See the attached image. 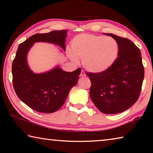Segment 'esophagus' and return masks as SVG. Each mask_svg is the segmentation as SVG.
Masks as SVG:
<instances>
[{
    "label": "esophagus",
    "instance_id": "1",
    "mask_svg": "<svg viewBox=\"0 0 153 153\" xmlns=\"http://www.w3.org/2000/svg\"><path fill=\"white\" fill-rule=\"evenodd\" d=\"M79 76H80L81 77H85V76H86V74H85V72H84V71L82 70V71H81Z\"/></svg>",
    "mask_w": 153,
    "mask_h": 153
}]
</instances>
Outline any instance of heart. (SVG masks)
<instances>
[{
    "label": "heart",
    "mask_w": 153,
    "mask_h": 153,
    "mask_svg": "<svg viewBox=\"0 0 153 153\" xmlns=\"http://www.w3.org/2000/svg\"><path fill=\"white\" fill-rule=\"evenodd\" d=\"M71 50L77 58H83L85 68L93 73H101L115 62L119 46L114 39L95 35L81 34L71 42ZM76 60L75 57H72Z\"/></svg>",
    "instance_id": "1"
}]
</instances>
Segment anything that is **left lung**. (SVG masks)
Segmentation results:
<instances>
[{
  "instance_id": "obj_1",
  "label": "left lung",
  "mask_w": 153,
  "mask_h": 153,
  "mask_svg": "<svg viewBox=\"0 0 153 153\" xmlns=\"http://www.w3.org/2000/svg\"><path fill=\"white\" fill-rule=\"evenodd\" d=\"M111 36L117 41L119 53L115 62L101 73H89L90 97L100 112L112 114L128 109L137 101L144 79L139 48L128 39Z\"/></svg>"
}]
</instances>
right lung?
Listing matches in <instances>:
<instances>
[{"label":"right lung","mask_w":153,"mask_h":153,"mask_svg":"<svg viewBox=\"0 0 153 153\" xmlns=\"http://www.w3.org/2000/svg\"><path fill=\"white\" fill-rule=\"evenodd\" d=\"M66 35V30L32 35L19 45L13 60L12 82L16 95L37 112L53 113L60 109L70 89L77 84L82 69L68 72L57 66L47 72L35 74L28 66V51L36 42L56 45L65 51Z\"/></svg>","instance_id":"right-lung-1"}]
</instances>
